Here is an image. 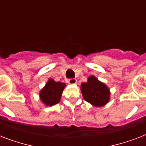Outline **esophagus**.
<instances>
[{
  "instance_id": "esophagus-1",
  "label": "esophagus",
  "mask_w": 146,
  "mask_h": 146,
  "mask_svg": "<svg viewBox=\"0 0 146 146\" xmlns=\"http://www.w3.org/2000/svg\"><path fill=\"white\" fill-rule=\"evenodd\" d=\"M77 82V80L76 79H70L68 80V83L69 84H76Z\"/></svg>"
}]
</instances>
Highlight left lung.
<instances>
[{"label":"left lung","mask_w":146,"mask_h":146,"mask_svg":"<svg viewBox=\"0 0 146 146\" xmlns=\"http://www.w3.org/2000/svg\"><path fill=\"white\" fill-rule=\"evenodd\" d=\"M81 92L84 99L94 106H104L110 100L109 89L94 76H89L87 82L82 83Z\"/></svg>","instance_id":"obj_1"}]
</instances>
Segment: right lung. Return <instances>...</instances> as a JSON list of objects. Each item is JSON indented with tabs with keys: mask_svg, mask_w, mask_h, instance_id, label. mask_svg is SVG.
<instances>
[{
	"mask_svg": "<svg viewBox=\"0 0 146 146\" xmlns=\"http://www.w3.org/2000/svg\"><path fill=\"white\" fill-rule=\"evenodd\" d=\"M66 84L61 82H55L49 79L45 86L40 92V98L42 102L48 106H52L57 104L60 100L62 92Z\"/></svg>",
	"mask_w": 146,
	"mask_h": 146,
	"instance_id": "add662e5",
	"label": "right lung"
}]
</instances>
